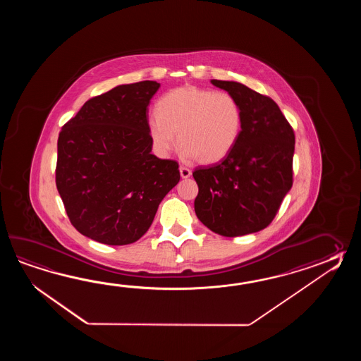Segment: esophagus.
Returning <instances> with one entry per match:
<instances>
[{"label":"esophagus","instance_id":"esophagus-1","mask_svg":"<svg viewBox=\"0 0 361 361\" xmlns=\"http://www.w3.org/2000/svg\"><path fill=\"white\" fill-rule=\"evenodd\" d=\"M179 171H180V177L183 178V179L191 177V170L185 168V166H179Z\"/></svg>","mask_w":361,"mask_h":361}]
</instances>
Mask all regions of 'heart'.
<instances>
[{"label":"heart","mask_w":361,"mask_h":361,"mask_svg":"<svg viewBox=\"0 0 361 361\" xmlns=\"http://www.w3.org/2000/svg\"><path fill=\"white\" fill-rule=\"evenodd\" d=\"M154 111L148 131L161 156L174 151L178 135L184 156L212 165L231 154L241 134L243 112L228 92L182 86L162 95Z\"/></svg>","instance_id":"b5f03b06"}]
</instances>
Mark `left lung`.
I'll list each match as a JSON object with an SVG mask.
<instances>
[{
    "label": "left lung",
    "instance_id": "left-lung-1",
    "mask_svg": "<svg viewBox=\"0 0 361 361\" xmlns=\"http://www.w3.org/2000/svg\"><path fill=\"white\" fill-rule=\"evenodd\" d=\"M238 100L243 128L219 164L192 173L199 185L195 212L209 230L236 238L272 222L293 184L295 137L274 100L236 81L212 80Z\"/></svg>",
    "mask_w": 361,
    "mask_h": 361
}]
</instances>
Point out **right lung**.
Instances as JSON below:
<instances>
[{
    "instance_id": "right-lung-1",
    "label": "right lung",
    "mask_w": 361,
    "mask_h": 361,
    "mask_svg": "<svg viewBox=\"0 0 361 361\" xmlns=\"http://www.w3.org/2000/svg\"><path fill=\"white\" fill-rule=\"evenodd\" d=\"M160 84L118 85L87 100L58 138L56 188L80 233L128 245L146 233L177 185L174 160L151 154L147 107Z\"/></svg>"
}]
</instances>
